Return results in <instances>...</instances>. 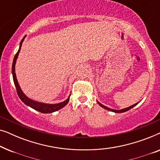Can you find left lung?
Wrapping results in <instances>:
<instances>
[{
  "instance_id": "left-lung-1",
  "label": "left lung",
  "mask_w": 160,
  "mask_h": 160,
  "mask_svg": "<svg viewBox=\"0 0 160 160\" xmlns=\"http://www.w3.org/2000/svg\"><path fill=\"white\" fill-rule=\"evenodd\" d=\"M98 104H99L100 106L102 107V108H105V109H106V110H108V111H113V112H115V113H123V112H125V111H129V110H130V109H131L132 108H133V107L135 106L138 103H138H135V104H134V105H132V106H130V107H128V108H126L122 109V110H113V109H111V108H108V107H106V106H103V105L101 104V103H100V102H99L98 101Z\"/></svg>"
}]
</instances>
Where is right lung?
Instances as JSON below:
<instances>
[{
    "label": "right lung",
    "instance_id": "right-lung-1",
    "mask_svg": "<svg viewBox=\"0 0 160 160\" xmlns=\"http://www.w3.org/2000/svg\"><path fill=\"white\" fill-rule=\"evenodd\" d=\"M25 37L22 39L21 42H20V47H19V49L18 50V52H17V54H15L14 60H13V63H12V75H13V80H14V83L15 87H16V89H17V95H18L19 98H20L22 101L24 103L27 105V106L31 107L32 108L35 109V110L39 111V112L43 113H52L54 112V111H57L58 110H60L62 108H63L65 106H66V104L68 102L69 99H70V96L68 99L65 100L64 102H60V103H57V104H45V103H42V102H36L33 101V100H30L28 98L27 96H25L24 95V93L22 92V91L21 90L20 87H19V85L17 82V77H16V73H15V63H16V60L17 57H18V54L20 52V49L22 47V43L24 39H25Z\"/></svg>",
    "mask_w": 160,
    "mask_h": 160
}]
</instances>
